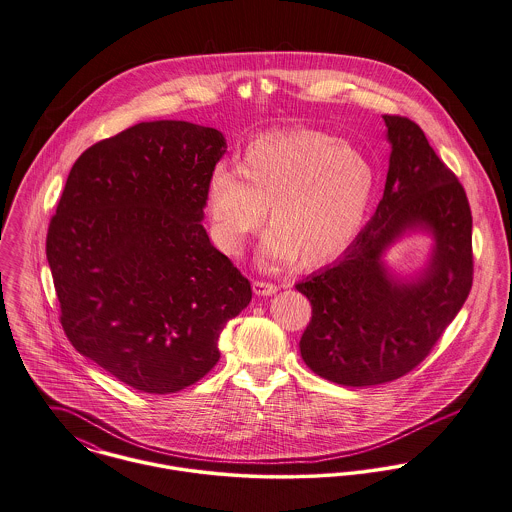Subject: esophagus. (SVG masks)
Returning <instances> with one entry per match:
<instances>
[{
	"label": "esophagus",
	"mask_w": 512,
	"mask_h": 512,
	"mask_svg": "<svg viewBox=\"0 0 512 512\" xmlns=\"http://www.w3.org/2000/svg\"><path fill=\"white\" fill-rule=\"evenodd\" d=\"M252 291H254L258 297H270V295L278 293V285L268 283V281H254V283H252Z\"/></svg>",
	"instance_id": "1"
}]
</instances>
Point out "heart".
Wrapping results in <instances>:
<instances>
[{"instance_id":"1","label":"heart","mask_w":512,"mask_h":512,"mask_svg":"<svg viewBox=\"0 0 512 512\" xmlns=\"http://www.w3.org/2000/svg\"><path fill=\"white\" fill-rule=\"evenodd\" d=\"M375 170L348 140L293 129L248 142L236 170L215 166L203 189L215 244L229 256L244 250L268 209L272 231L262 240L264 268L295 256L319 266L338 256L358 233L372 199Z\"/></svg>"}]
</instances>
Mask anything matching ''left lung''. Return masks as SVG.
Listing matches in <instances>:
<instances>
[{
	"label": "left lung",
	"instance_id": "8db88e82",
	"mask_svg": "<svg viewBox=\"0 0 512 512\" xmlns=\"http://www.w3.org/2000/svg\"><path fill=\"white\" fill-rule=\"evenodd\" d=\"M391 144L383 197L372 221L325 270L297 283L313 307L301 336L305 364L348 387L393 381L417 368L471 289V211L464 187L422 129L383 115ZM433 238L427 264L395 275L386 250L403 235Z\"/></svg>",
	"mask_w": 512,
	"mask_h": 512
}]
</instances>
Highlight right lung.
<instances>
[{
  "label": "right lung",
  "instance_id": "obj_1",
  "mask_svg": "<svg viewBox=\"0 0 512 512\" xmlns=\"http://www.w3.org/2000/svg\"><path fill=\"white\" fill-rule=\"evenodd\" d=\"M227 150L221 131L139 123L72 166L47 260L72 346L144 393H176L221 358L219 336L250 281L205 227L203 189Z\"/></svg>",
  "mask_w": 512,
  "mask_h": 512
}]
</instances>
